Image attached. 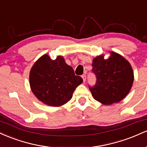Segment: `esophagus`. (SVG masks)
<instances>
[{
    "label": "esophagus",
    "mask_w": 147,
    "mask_h": 147,
    "mask_svg": "<svg viewBox=\"0 0 147 147\" xmlns=\"http://www.w3.org/2000/svg\"><path fill=\"white\" fill-rule=\"evenodd\" d=\"M82 79H83L84 82H86V75H82Z\"/></svg>",
    "instance_id": "34e87169"
}]
</instances>
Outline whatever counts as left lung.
<instances>
[{"label":"left lung","instance_id":"8db88e82","mask_svg":"<svg viewBox=\"0 0 147 147\" xmlns=\"http://www.w3.org/2000/svg\"><path fill=\"white\" fill-rule=\"evenodd\" d=\"M92 66L97 80L93 86H89V89L95 100L110 105L127 95L134 77L131 65L124 57L111 52L108 59H104V55L94 59Z\"/></svg>","mask_w":147,"mask_h":147}]
</instances>
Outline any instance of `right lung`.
Listing matches in <instances>:
<instances>
[{"instance_id":"right-lung-1","label":"right lung","mask_w":147,"mask_h":147,"mask_svg":"<svg viewBox=\"0 0 147 147\" xmlns=\"http://www.w3.org/2000/svg\"><path fill=\"white\" fill-rule=\"evenodd\" d=\"M82 82V77L75 75L72 67L61 56L52 60L44 55L34 64L30 73L33 93L41 102L52 106H60L70 100Z\"/></svg>"}]
</instances>
